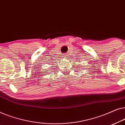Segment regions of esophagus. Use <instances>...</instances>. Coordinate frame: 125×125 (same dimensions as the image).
<instances>
[{
	"label": "esophagus",
	"mask_w": 125,
	"mask_h": 125,
	"mask_svg": "<svg viewBox=\"0 0 125 125\" xmlns=\"http://www.w3.org/2000/svg\"><path fill=\"white\" fill-rule=\"evenodd\" d=\"M63 57H65V58H67L68 57V55H67V54H64V55H63Z\"/></svg>",
	"instance_id": "1"
}]
</instances>
